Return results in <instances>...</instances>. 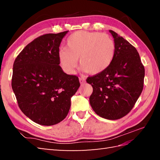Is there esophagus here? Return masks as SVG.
Returning <instances> with one entry per match:
<instances>
[{
	"instance_id": "1",
	"label": "esophagus",
	"mask_w": 160,
	"mask_h": 160,
	"mask_svg": "<svg viewBox=\"0 0 160 160\" xmlns=\"http://www.w3.org/2000/svg\"><path fill=\"white\" fill-rule=\"evenodd\" d=\"M79 81H80V84H84V83H85V79H84V78H79Z\"/></svg>"
}]
</instances>
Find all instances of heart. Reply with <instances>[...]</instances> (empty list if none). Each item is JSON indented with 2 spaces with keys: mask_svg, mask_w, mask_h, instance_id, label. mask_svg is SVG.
Returning <instances> with one entry per match:
<instances>
[{
  "mask_svg": "<svg viewBox=\"0 0 160 160\" xmlns=\"http://www.w3.org/2000/svg\"><path fill=\"white\" fill-rule=\"evenodd\" d=\"M65 48L59 51L58 57L61 68L69 74L74 73L78 59L88 73H100L110 66L115 52L110 36L86 31H78L68 37Z\"/></svg>",
  "mask_w": 160,
  "mask_h": 160,
  "instance_id": "heart-1",
  "label": "heart"
}]
</instances>
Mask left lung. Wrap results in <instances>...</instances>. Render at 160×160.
<instances>
[{
	"mask_svg": "<svg viewBox=\"0 0 160 160\" xmlns=\"http://www.w3.org/2000/svg\"><path fill=\"white\" fill-rule=\"evenodd\" d=\"M109 32L115 45L113 60L106 70L89 76L87 82L93 87L89 102L95 113L115 120L133 108L143 90L145 70L135 47L117 33Z\"/></svg>",
	"mask_w": 160,
	"mask_h": 160,
	"instance_id": "8db88e82",
	"label": "left lung"
}]
</instances>
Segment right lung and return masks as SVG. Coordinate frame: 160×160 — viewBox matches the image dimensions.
Returning a JSON list of instances; mask_svg holds the SVG:
<instances>
[{
  "label": "right lung",
  "mask_w": 160,
  "mask_h": 160,
  "mask_svg": "<svg viewBox=\"0 0 160 160\" xmlns=\"http://www.w3.org/2000/svg\"><path fill=\"white\" fill-rule=\"evenodd\" d=\"M68 31L47 33L29 43L15 59L12 87L18 107L37 124L52 126L66 118L80 84L59 65L58 53Z\"/></svg>",
  "instance_id": "add662e5"
}]
</instances>
